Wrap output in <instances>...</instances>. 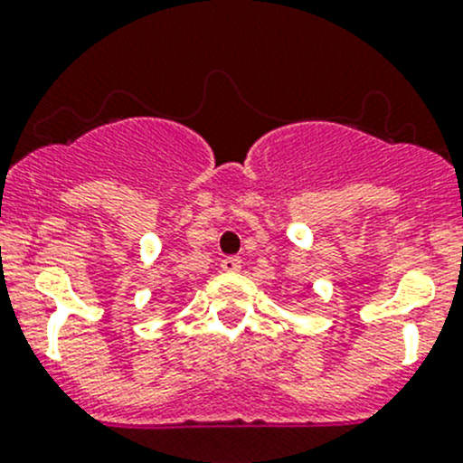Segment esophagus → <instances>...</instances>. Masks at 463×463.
I'll return each instance as SVG.
<instances>
[{"mask_svg": "<svg viewBox=\"0 0 463 463\" xmlns=\"http://www.w3.org/2000/svg\"><path fill=\"white\" fill-rule=\"evenodd\" d=\"M241 269V260L240 258H226L222 260V270H226V273H235V270Z\"/></svg>", "mask_w": 463, "mask_h": 463, "instance_id": "34e87169", "label": "esophagus"}]
</instances>
